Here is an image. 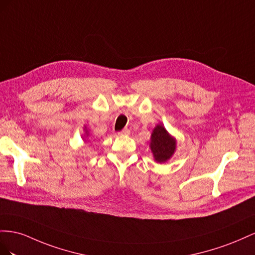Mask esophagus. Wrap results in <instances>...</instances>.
Masks as SVG:
<instances>
[{"mask_svg": "<svg viewBox=\"0 0 255 255\" xmlns=\"http://www.w3.org/2000/svg\"><path fill=\"white\" fill-rule=\"evenodd\" d=\"M129 133H130V130H129V129H127V128L123 129L122 131H120V132H119V134H120V135H128Z\"/></svg>", "mask_w": 255, "mask_h": 255, "instance_id": "34e87169", "label": "esophagus"}]
</instances>
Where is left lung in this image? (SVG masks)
Masks as SVG:
<instances>
[{
	"label": "left lung",
	"mask_w": 255,
	"mask_h": 255,
	"mask_svg": "<svg viewBox=\"0 0 255 255\" xmlns=\"http://www.w3.org/2000/svg\"><path fill=\"white\" fill-rule=\"evenodd\" d=\"M150 139V149L157 162H165L166 160L172 157L176 147V142L166 132V130L162 125L156 126L151 133Z\"/></svg>",
	"instance_id": "left-lung-1"
}]
</instances>
